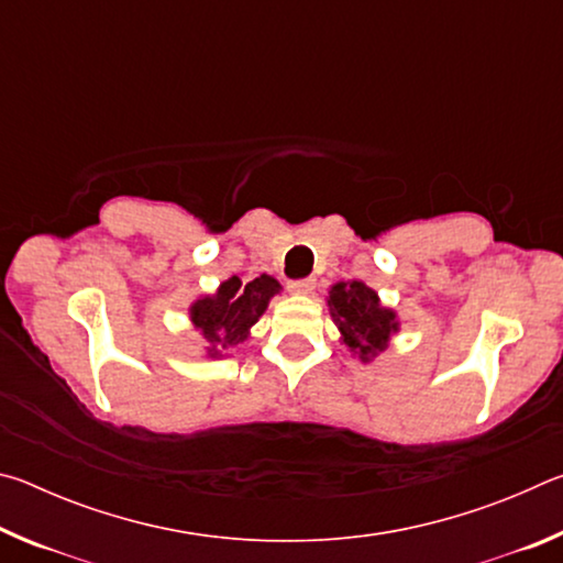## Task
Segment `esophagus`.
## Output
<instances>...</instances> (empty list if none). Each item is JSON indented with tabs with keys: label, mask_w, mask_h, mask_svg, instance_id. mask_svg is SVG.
Segmentation results:
<instances>
[{
	"label": "esophagus",
	"mask_w": 563,
	"mask_h": 563,
	"mask_svg": "<svg viewBox=\"0 0 563 563\" xmlns=\"http://www.w3.org/2000/svg\"><path fill=\"white\" fill-rule=\"evenodd\" d=\"M288 288H290L292 292H298V295L312 292V288H316V278H300V280H290Z\"/></svg>",
	"instance_id": "obj_1"
}]
</instances>
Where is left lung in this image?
I'll list each match as a JSON object with an SVG mask.
<instances>
[{
	"label": "left lung",
	"instance_id": "obj_1",
	"mask_svg": "<svg viewBox=\"0 0 563 563\" xmlns=\"http://www.w3.org/2000/svg\"><path fill=\"white\" fill-rule=\"evenodd\" d=\"M328 305L345 345L365 362L383 352L397 332L395 312L383 308L377 292L360 280L332 285Z\"/></svg>",
	"mask_w": 563,
	"mask_h": 563
}]
</instances>
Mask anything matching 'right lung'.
<instances>
[{
    "instance_id": "add662e5",
    "label": "right lung",
    "mask_w": 563,
    "mask_h": 563,
    "mask_svg": "<svg viewBox=\"0 0 563 563\" xmlns=\"http://www.w3.org/2000/svg\"><path fill=\"white\" fill-rule=\"evenodd\" d=\"M278 290L280 283L263 273L251 283L241 278L225 280L216 295L190 305V320L206 338L208 355L221 357L225 350L241 345Z\"/></svg>"
}]
</instances>
